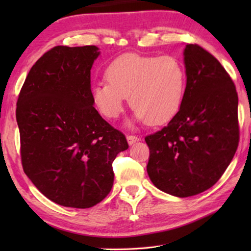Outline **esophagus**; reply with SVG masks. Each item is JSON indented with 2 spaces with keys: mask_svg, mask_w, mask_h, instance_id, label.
Listing matches in <instances>:
<instances>
[{
  "mask_svg": "<svg viewBox=\"0 0 251 251\" xmlns=\"http://www.w3.org/2000/svg\"><path fill=\"white\" fill-rule=\"evenodd\" d=\"M127 142H128L129 145H133V144L137 143L139 141V138L137 136H134V135H127Z\"/></svg>",
  "mask_w": 251,
  "mask_h": 251,
  "instance_id": "esophagus-1",
  "label": "esophagus"
}]
</instances>
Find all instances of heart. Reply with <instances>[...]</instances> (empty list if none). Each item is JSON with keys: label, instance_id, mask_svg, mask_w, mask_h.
Masks as SVG:
<instances>
[{"label": "heart", "instance_id": "b5f03b06", "mask_svg": "<svg viewBox=\"0 0 251 251\" xmlns=\"http://www.w3.org/2000/svg\"><path fill=\"white\" fill-rule=\"evenodd\" d=\"M105 77L92 85V99L109 120L120 117L128 96L136 121L161 125L176 116L184 100L185 67L169 55L124 54L109 63Z\"/></svg>", "mask_w": 251, "mask_h": 251}]
</instances>
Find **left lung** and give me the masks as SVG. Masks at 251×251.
Wrapping results in <instances>:
<instances>
[{
  "instance_id": "left-lung-1",
  "label": "left lung",
  "mask_w": 251,
  "mask_h": 251,
  "mask_svg": "<svg viewBox=\"0 0 251 251\" xmlns=\"http://www.w3.org/2000/svg\"><path fill=\"white\" fill-rule=\"evenodd\" d=\"M184 63L187 80L180 109L166 127L145 137L151 182L181 198L214 186L239 143L238 95L226 70L196 44L186 45Z\"/></svg>"
}]
</instances>
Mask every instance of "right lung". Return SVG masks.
<instances>
[{
	"instance_id": "obj_1",
	"label": "right lung",
	"mask_w": 251,
	"mask_h": 251,
	"mask_svg": "<svg viewBox=\"0 0 251 251\" xmlns=\"http://www.w3.org/2000/svg\"><path fill=\"white\" fill-rule=\"evenodd\" d=\"M94 45L55 46L28 72L16 105L24 173L50 201L90 208L109 194L125 135L94 107Z\"/></svg>"
}]
</instances>
